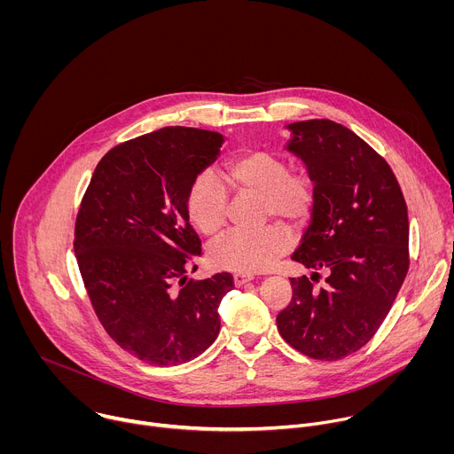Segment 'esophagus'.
Returning a JSON list of instances; mask_svg holds the SVG:
<instances>
[{
  "label": "esophagus",
  "instance_id": "1",
  "mask_svg": "<svg viewBox=\"0 0 454 454\" xmlns=\"http://www.w3.org/2000/svg\"><path fill=\"white\" fill-rule=\"evenodd\" d=\"M251 280H253L251 275H240V273L233 275V284H235L237 287H240V286H244V284H247V282H251Z\"/></svg>",
  "mask_w": 454,
  "mask_h": 454
}]
</instances>
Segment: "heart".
Returning a JSON list of instances; mask_svg holds the SVG:
<instances>
[{
	"instance_id": "obj_1",
	"label": "heart",
	"mask_w": 454,
	"mask_h": 454,
	"mask_svg": "<svg viewBox=\"0 0 454 454\" xmlns=\"http://www.w3.org/2000/svg\"><path fill=\"white\" fill-rule=\"evenodd\" d=\"M224 179L235 196L261 200V217L301 224L312 212L316 184L307 168H289L284 154L270 149H249L231 158L224 167ZM190 223L203 235H215L226 223L228 193L208 172L193 177L184 196ZM291 239L278 226L256 231H230L210 246V261L215 268L235 273L268 270L289 249Z\"/></svg>"
}]
</instances>
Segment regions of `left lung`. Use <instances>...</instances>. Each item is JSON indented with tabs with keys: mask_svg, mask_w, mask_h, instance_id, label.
Listing matches in <instances>:
<instances>
[{
	"mask_svg": "<svg viewBox=\"0 0 454 454\" xmlns=\"http://www.w3.org/2000/svg\"><path fill=\"white\" fill-rule=\"evenodd\" d=\"M287 129L286 149L316 184L310 224L291 256L312 275L291 278L277 327L303 356L338 361L373 338L406 278L408 207L390 165L345 125L305 120ZM321 272L326 282L314 288Z\"/></svg>",
	"mask_w": 454,
	"mask_h": 454,
	"instance_id": "1",
	"label": "left lung"
}]
</instances>
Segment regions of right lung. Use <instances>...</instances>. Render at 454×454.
<instances>
[{
    "mask_svg": "<svg viewBox=\"0 0 454 454\" xmlns=\"http://www.w3.org/2000/svg\"><path fill=\"white\" fill-rule=\"evenodd\" d=\"M223 142L179 125L123 142L98 161L77 214L74 249L95 314L118 347L154 366L196 359L221 329L233 277L188 280L201 240L184 196Z\"/></svg>",
    "mask_w": 454,
    "mask_h": 454,
    "instance_id": "add662e5",
    "label": "right lung"
}]
</instances>
